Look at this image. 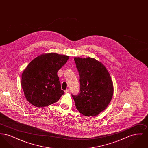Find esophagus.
Instances as JSON below:
<instances>
[{
	"label": "esophagus",
	"mask_w": 148,
	"mask_h": 148,
	"mask_svg": "<svg viewBox=\"0 0 148 148\" xmlns=\"http://www.w3.org/2000/svg\"><path fill=\"white\" fill-rule=\"evenodd\" d=\"M69 91V89H66V90H64V92H65V93H67V92H68Z\"/></svg>",
	"instance_id": "esophagus-1"
}]
</instances>
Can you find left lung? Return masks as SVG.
Here are the masks:
<instances>
[{"mask_svg":"<svg viewBox=\"0 0 148 148\" xmlns=\"http://www.w3.org/2000/svg\"><path fill=\"white\" fill-rule=\"evenodd\" d=\"M80 76V92L71 94L77 110L94 116L104 110L113 97V82L105 66L92 58H75Z\"/></svg>","mask_w":148,"mask_h":148,"instance_id":"obj_1","label":"left lung"}]
</instances>
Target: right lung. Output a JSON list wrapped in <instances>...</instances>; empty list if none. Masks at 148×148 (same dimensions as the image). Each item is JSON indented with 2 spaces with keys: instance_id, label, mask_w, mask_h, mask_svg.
I'll return each mask as SVG.
<instances>
[{
  "instance_id": "right-lung-1",
  "label": "right lung",
  "mask_w": 148,
  "mask_h": 148,
  "mask_svg": "<svg viewBox=\"0 0 148 148\" xmlns=\"http://www.w3.org/2000/svg\"><path fill=\"white\" fill-rule=\"evenodd\" d=\"M68 59L69 56L49 53L35 58L29 64L22 73L21 85L30 103L42 107L59 100L64 92L57 72Z\"/></svg>"
}]
</instances>
